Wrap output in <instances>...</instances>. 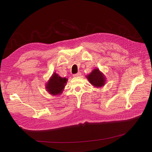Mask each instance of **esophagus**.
<instances>
[{
    "label": "esophagus",
    "mask_w": 152,
    "mask_h": 152,
    "mask_svg": "<svg viewBox=\"0 0 152 152\" xmlns=\"http://www.w3.org/2000/svg\"><path fill=\"white\" fill-rule=\"evenodd\" d=\"M80 75H81V73H80V72H78V73L75 74L73 75V76L75 77H80Z\"/></svg>",
    "instance_id": "obj_1"
}]
</instances>
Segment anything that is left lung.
I'll use <instances>...</instances> for the list:
<instances>
[{
  "label": "left lung",
  "instance_id": "8db88e82",
  "mask_svg": "<svg viewBox=\"0 0 152 152\" xmlns=\"http://www.w3.org/2000/svg\"><path fill=\"white\" fill-rule=\"evenodd\" d=\"M86 77L90 83L96 87H100L104 85L106 81L103 74L97 69L93 70L91 73Z\"/></svg>",
  "mask_w": 152,
  "mask_h": 152
}]
</instances>
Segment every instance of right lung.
<instances>
[{
    "mask_svg": "<svg viewBox=\"0 0 152 152\" xmlns=\"http://www.w3.org/2000/svg\"><path fill=\"white\" fill-rule=\"evenodd\" d=\"M67 81L66 78H62L54 73L47 83V90L52 95L60 94L62 91Z\"/></svg>",
    "mask_w": 152,
    "mask_h": 152,
    "instance_id": "add662e5",
    "label": "right lung"
}]
</instances>
